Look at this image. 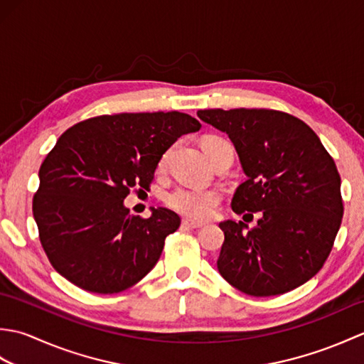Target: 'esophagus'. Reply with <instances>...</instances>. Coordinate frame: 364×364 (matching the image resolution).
<instances>
[{"label": "esophagus", "instance_id": "esophagus-1", "mask_svg": "<svg viewBox=\"0 0 364 364\" xmlns=\"http://www.w3.org/2000/svg\"><path fill=\"white\" fill-rule=\"evenodd\" d=\"M183 227H188V228H192V230H197V228H202V227H203V223L194 222V220H191V219H184V220H183Z\"/></svg>", "mask_w": 364, "mask_h": 364}]
</instances>
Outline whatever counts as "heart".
<instances>
[{"label":"heart","instance_id":"b5f03b06","mask_svg":"<svg viewBox=\"0 0 364 364\" xmlns=\"http://www.w3.org/2000/svg\"><path fill=\"white\" fill-rule=\"evenodd\" d=\"M202 145L208 158L220 149V146L230 145L225 139L219 136H206ZM170 151H166L159 159V168H164L167 166ZM220 202V194L214 189H202V188H191V186H181L170 192L167 196V205L172 208L178 214L184 215V218L194 219V220H206L214 214V210L218 208Z\"/></svg>","mask_w":364,"mask_h":364}]
</instances>
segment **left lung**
I'll use <instances>...</instances> for the list:
<instances>
[{"mask_svg": "<svg viewBox=\"0 0 364 364\" xmlns=\"http://www.w3.org/2000/svg\"><path fill=\"white\" fill-rule=\"evenodd\" d=\"M200 120L227 133L245 181L231 200L236 214L258 223L227 220L218 269L255 297L299 288L322 269L343 220L341 176L333 158L305 122L275 109H205ZM247 222V220H245Z\"/></svg>", "mask_w": 364, "mask_h": 364, "instance_id": "obj_1", "label": "left lung"}]
</instances>
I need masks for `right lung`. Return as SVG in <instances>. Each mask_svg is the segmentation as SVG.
Returning <instances> with one entry per match:
<instances>
[{
  "label": "right lung",
  "instance_id": "right-lung-1",
  "mask_svg": "<svg viewBox=\"0 0 364 364\" xmlns=\"http://www.w3.org/2000/svg\"><path fill=\"white\" fill-rule=\"evenodd\" d=\"M200 128L197 119L178 111L98 115L68 128L42 162L33 198L51 266L97 294L122 292L141 282L181 219L167 208L139 218L123 200L134 188L150 191L162 154Z\"/></svg>",
  "mask_w": 364,
  "mask_h": 364
}]
</instances>
